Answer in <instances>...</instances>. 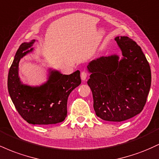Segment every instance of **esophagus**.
<instances>
[{
  "instance_id": "obj_1",
  "label": "esophagus",
  "mask_w": 159,
  "mask_h": 159,
  "mask_svg": "<svg viewBox=\"0 0 159 159\" xmlns=\"http://www.w3.org/2000/svg\"><path fill=\"white\" fill-rule=\"evenodd\" d=\"M87 72H86L85 71H83V72H81V78L82 81H85L86 78H87Z\"/></svg>"
}]
</instances>
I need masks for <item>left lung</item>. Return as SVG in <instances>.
I'll list each match as a JSON object with an SVG mask.
<instances>
[{
    "instance_id": "obj_1",
    "label": "left lung",
    "mask_w": 159,
    "mask_h": 159,
    "mask_svg": "<svg viewBox=\"0 0 159 159\" xmlns=\"http://www.w3.org/2000/svg\"><path fill=\"white\" fill-rule=\"evenodd\" d=\"M115 40L122 52L101 57L87 66V84L93 97L96 116L106 121L121 122L143 110L151 86V70L140 47L128 36Z\"/></svg>"
}]
</instances>
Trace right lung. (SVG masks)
Returning a JSON list of instances; mask_svg holds the SVG:
<instances>
[{"label":"right lung","mask_w":159,"mask_h":159,"mask_svg":"<svg viewBox=\"0 0 159 159\" xmlns=\"http://www.w3.org/2000/svg\"><path fill=\"white\" fill-rule=\"evenodd\" d=\"M35 42L24 43L16 52L8 74L7 87L16 110L24 120L34 125H49L63 122L67 116V99L81 83L78 70L63 75L49 69L48 81L37 87L24 84L19 76L20 60L34 48Z\"/></svg>","instance_id":"obj_1"}]
</instances>
